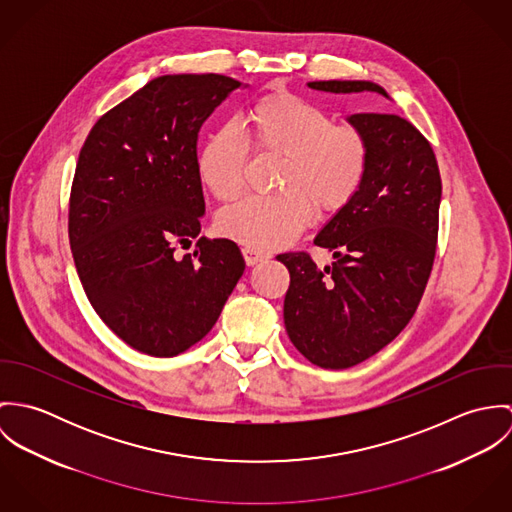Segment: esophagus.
Returning <instances> with one entry per match:
<instances>
[{"mask_svg": "<svg viewBox=\"0 0 512 512\" xmlns=\"http://www.w3.org/2000/svg\"><path fill=\"white\" fill-rule=\"evenodd\" d=\"M242 256H244V260H246V264L248 266H254V264H258V262H262V260H266L268 258V254H264V252H260V250H254V248H242Z\"/></svg>", "mask_w": 512, "mask_h": 512, "instance_id": "esophagus-1", "label": "esophagus"}]
</instances>
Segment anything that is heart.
<instances>
[{"instance_id": "obj_1", "label": "heart", "mask_w": 512, "mask_h": 512, "mask_svg": "<svg viewBox=\"0 0 512 512\" xmlns=\"http://www.w3.org/2000/svg\"><path fill=\"white\" fill-rule=\"evenodd\" d=\"M248 140L232 124L211 132L197 153L201 183L222 203L234 201L242 187L252 149L280 155L278 189L270 197H246L222 211V236L254 250L292 244L315 217L347 209L365 185L370 165L366 138L333 118L311 100L274 90L248 110Z\"/></svg>"}]
</instances>
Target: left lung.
<instances>
[{
    "label": "left lung",
    "mask_w": 512,
    "mask_h": 512,
    "mask_svg": "<svg viewBox=\"0 0 512 512\" xmlns=\"http://www.w3.org/2000/svg\"><path fill=\"white\" fill-rule=\"evenodd\" d=\"M315 90H386L368 80H315ZM370 149L365 185L315 244L333 252L323 270L307 252L278 260L290 272L284 323L293 347L321 368H349L394 341L418 309L438 246L439 177L430 142L396 114H353Z\"/></svg>",
    "instance_id": "8db88e82"
}]
</instances>
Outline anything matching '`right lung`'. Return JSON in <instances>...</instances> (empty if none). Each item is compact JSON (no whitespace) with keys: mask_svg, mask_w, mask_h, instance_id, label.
Instances as JSON below:
<instances>
[{"mask_svg":"<svg viewBox=\"0 0 512 512\" xmlns=\"http://www.w3.org/2000/svg\"><path fill=\"white\" fill-rule=\"evenodd\" d=\"M240 82L224 74H165L108 110L80 149L69 240L84 293L132 349L175 357L199 343L244 272L238 246L199 238L197 173L203 122Z\"/></svg>","mask_w":512,"mask_h":512,"instance_id":"right-lung-1","label":"right lung"}]
</instances>
